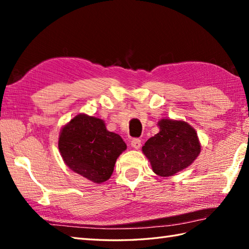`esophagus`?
Segmentation results:
<instances>
[{
	"instance_id": "34e87169",
	"label": "esophagus",
	"mask_w": 249,
	"mask_h": 249,
	"mask_svg": "<svg viewBox=\"0 0 249 249\" xmlns=\"http://www.w3.org/2000/svg\"><path fill=\"white\" fill-rule=\"evenodd\" d=\"M130 144H131V146L134 147V149L138 150V149H140V146H141V140L138 139V138L133 139V140H131V143Z\"/></svg>"
}]
</instances>
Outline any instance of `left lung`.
<instances>
[{
  "label": "left lung",
  "mask_w": 249,
  "mask_h": 249,
  "mask_svg": "<svg viewBox=\"0 0 249 249\" xmlns=\"http://www.w3.org/2000/svg\"><path fill=\"white\" fill-rule=\"evenodd\" d=\"M160 133L147 140L142 152L160 177H171L192 165L200 154L196 130L184 121L161 119Z\"/></svg>",
  "instance_id": "obj_1"
}]
</instances>
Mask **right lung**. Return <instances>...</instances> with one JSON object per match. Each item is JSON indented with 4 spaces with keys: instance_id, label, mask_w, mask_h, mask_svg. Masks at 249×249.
I'll return each mask as SVG.
<instances>
[{
    "instance_id": "obj_1",
    "label": "right lung",
    "mask_w": 249,
    "mask_h": 249,
    "mask_svg": "<svg viewBox=\"0 0 249 249\" xmlns=\"http://www.w3.org/2000/svg\"><path fill=\"white\" fill-rule=\"evenodd\" d=\"M126 147L121 136L107 130L103 120L83 113L71 120L59 137V150L67 167L97 184L110 178Z\"/></svg>"
}]
</instances>
